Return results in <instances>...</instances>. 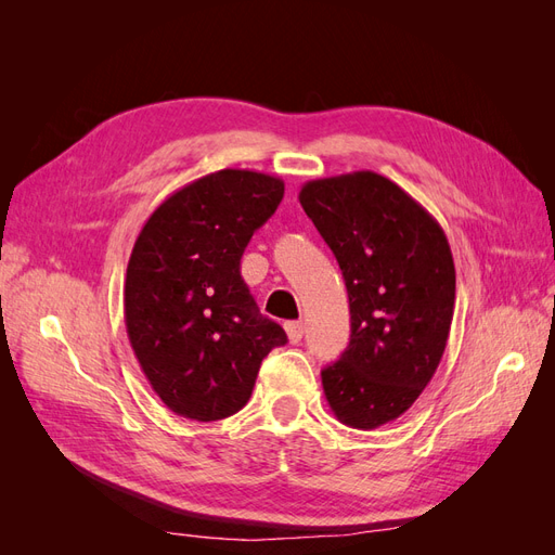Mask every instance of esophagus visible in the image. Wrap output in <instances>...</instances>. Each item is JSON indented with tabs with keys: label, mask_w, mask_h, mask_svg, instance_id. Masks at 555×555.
<instances>
[{
	"label": "esophagus",
	"mask_w": 555,
	"mask_h": 555,
	"mask_svg": "<svg viewBox=\"0 0 555 555\" xmlns=\"http://www.w3.org/2000/svg\"><path fill=\"white\" fill-rule=\"evenodd\" d=\"M284 331H287V338L292 345L300 343V338H304V322H287L284 324Z\"/></svg>",
	"instance_id": "esophagus-1"
}]
</instances>
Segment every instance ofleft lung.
I'll use <instances>...</instances> for the list:
<instances>
[{
  "label": "left lung",
  "mask_w": 555,
  "mask_h": 555,
  "mask_svg": "<svg viewBox=\"0 0 555 555\" xmlns=\"http://www.w3.org/2000/svg\"><path fill=\"white\" fill-rule=\"evenodd\" d=\"M300 206L340 263L351 335L322 384L338 422L373 430L405 414L442 361L456 300L438 220L375 171L310 180Z\"/></svg>",
  "instance_id": "obj_1"
}]
</instances>
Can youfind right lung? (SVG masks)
<instances>
[{
	"mask_svg": "<svg viewBox=\"0 0 555 555\" xmlns=\"http://www.w3.org/2000/svg\"><path fill=\"white\" fill-rule=\"evenodd\" d=\"M284 194L275 176L222 169L147 217L125 280V324L153 391L178 416L217 422L251 396L263 357L287 343L259 312L241 257Z\"/></svg>",
	"mask_w": 555,
	"mask_h": 555,
	"instance_id": "add662e5",
	"label": "right lung"
}]
</instances>
